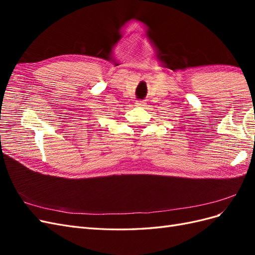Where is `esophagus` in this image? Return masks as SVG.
I'll return each instance as SVG.
<instances>
[{
    "instance_id": "obj_1",
    "label": "esophagus",
    "mask_w": 255,
    "mask_h": 255,
    "mask_svg": "<svg viewBox=\"0 0 255 255\" xmlns=\"http://www.w3.org/2000/svg\"><path fill=\"white\" fill-rule=\"evenodd\" d=\"M135 106H139V107L145 106V102H144V101H136V103H135Z\"/></svg>"
}]
</instances>
